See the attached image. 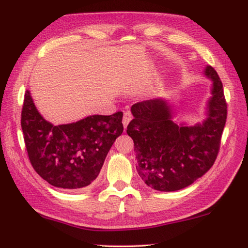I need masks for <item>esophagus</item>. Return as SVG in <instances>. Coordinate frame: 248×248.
Segmentation results:
<instances>
[{"label":"esophagus","mask_w":248,"mask_h":248,"mask_svg":"<svg viewBox=\"0 0 248 248\" xmlns=\"http://www.w3.org/2000/svg\"><path fill=\"white\" fill-rule=\"evenodd\" d=\"M131 119H133V117H131V114L129 112H125L124 113V117H123V120H122V123L124 125V128L127 127V125L131 121Z\"/></svg>","instance_id":"obj_1"}]
</instances>
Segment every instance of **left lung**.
<instances>
[{
    "label": "left lung",
    "mask_w": 248,
    "mask_h": 248,
    "mask_svg": "<svg viewBox=\"0 0 248 248\" xmlns=\"http://www.w3.org/2000/svg\"><path fill=\"white\" fill-rule=\"evenodd\" d=\"M204 75L212 81L206 119L194 126L176 124L164 98L131 106L134 119L127 134L134 140L136 169L153 189L174 191L187 187L208 172L219 151L227 119L223 83L212 66Z\"/></svg>",
    "instance_id": "left-lung-1"
}]
</instances>
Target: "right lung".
<instances>
[{
	"label": "right lung",
	"instance_id": "right-lung-1",
	"mask_svg": "<svg viewBox=\"0 0 248 248\" xmlns=\"http://www.w3.org/2000/svg\"><path fill=\"white\" fill-rule=\"evenodd\" d=\"M123 113L90 115L75 123L53 125L25 92L21 127L34 170L58 188L77 189L97 178L106 156L123 133Z\"/></svg>",
	"mask_w": 248,
	"mask_h": 248
}]
</instances>
